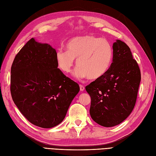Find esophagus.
I'll list each match as a JSON object with an SVG mask.
<instances>
[{
    "label": "esophagus",
    "mask_w": 156,
    "mask_h": 156,
    "mask_svg": "<svg viewBox=\"0 0 156 156\" xmlns=\"http://www.w3.org/2000/svg\"><path fill=\"white\" fill-rule=\"evenodd\" d=\"M80 91H84V90H85L84 86H83V85H80Z\"/></svg>",
    "instance_id": "1"
}]
</instances>
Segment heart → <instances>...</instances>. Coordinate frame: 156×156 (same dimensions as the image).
<instances>
[{
  "mask_svg": "<svg viewBox=\"0 0 156 156\" xmlns=\"http://www.w3.org/2000/svg\"><path fill=\"white\" fill-rule=\"evenodd\" d=\"M66 50H58L56 62L64 73H69L76 60L78 66L74 72L78 78H88L90 80L101 78L109 71L113 58V48L104 39L87 35L70 39Z\"/></svg>",
  "mask_w": 156,
  "mask_h": 156,
  "instance_id": "obj_1",
  "label": "heart"
}]
</instances>
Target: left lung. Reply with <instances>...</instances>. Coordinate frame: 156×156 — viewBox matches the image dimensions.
I'll list each match as a JSON object with an SVG mask.
<instances>
[{
	"mask_svg": "<svg viewBox=\"0 0 156 156\" xmlns=\"http://www.w3.org/2000/svg\"><path fill=\"white\" fill-rule=\"evenodd\" d=\"M109 71L101 78L86 86L91 97L90 116L99 125H119L133 111L141 80L138 63L129 47L117 39Z\"/></svg>",
	"mask_w": 156,
	"mask_h": 156,
	"instance_id": "8db88e82",
	"label": "left lung"
}]
</instances>
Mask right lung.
Wrapping results in <instances>:
<instances>
[{"label":"right lung","mask_w":156,"mask_h":156,"mask_svg":"<svg viewBox=\"0 0 156 156\" xmlns=\"http://www.w3.org/2000/svg\"><path fill=\"white\" fill-rule=\"evenodd\" d=\"M48 43L31 38L16 56L11 67L10 92L15 105L33 125L50 129L59 125L80 91L56 62Z\"/></svg>","instance_id":"1"}]
</instances>
